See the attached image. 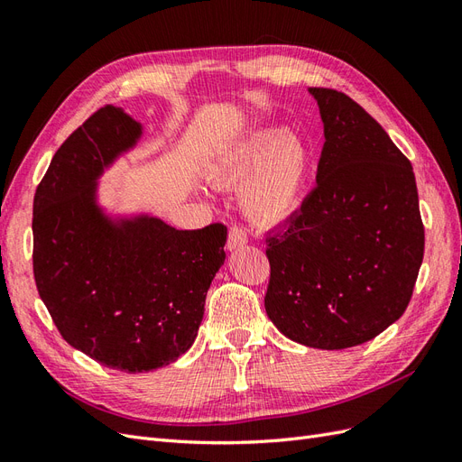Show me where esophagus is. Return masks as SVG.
<instances>
[{
	"label": "esophagus",
	"mask_w": 462,
	"mask_h": 462,
	"mask_svg": "<svg viewBox=\"0 0 462 462\" xmlns=\"http://www.w3.org/2000/svg\"><path fill=\"white\" fill-rule=\"evenodd\" d=\"M246 243H248V236H246L245 229L239 227V226H233L229 229V236H227V250H229V253H233V250H239Z\"/></svg>",
	"instance_id": "esophagus-1"
}]
</instances>
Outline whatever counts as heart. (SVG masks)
<instances>
[{"mask_svg":"<svg viewBox=\"0 0 462 462\" xmlns=\"http://www.w3.org/2000/svg\"><path fill=\"white\" fill-rule=\"evenodd\" d=\"M310 175V152L297 134L275 127L253 129L208 165L216 185H241L243 212L273 227L295 216Z\"/></svg>","mask_w":462,"mask_h":462,"instance_id":"heart-1","label":"heart"}]
</instances>
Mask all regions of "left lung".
<instances>
[{
  "label": "left lung",
  "instance_id": "obj_1",
  "mask_svg": "<svg viewBox=\"0 0 462 462\" xmlns=\"http://www.w3.org/2000/svg\"><path fill=\"white\" fill-rule=\"evenodd\" d=\"M326 143L316 189L268 236L265 312L291 341L339 351L397 321L424 258L411 162L370 114L329 88H309Z\"/></svg>",
  "mask_w": 462,
  "mask_h": 462
}]
</instances>
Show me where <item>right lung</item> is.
<instances>
[{
    "mask_svg": "<svg viewBox=\"0 0 462 462\" xmlns=\"http://www.w3.org/2000/svg\"><path fill=\"white\" fill-rule=\"evenodd\" d=\"M143 134L123 107L97 109L55 152L32 214L34 279L53 324L77 351L129 374L192 346L227 241L221 223L179 231L100 202L102 175Z\"/></svg>",
    "mask_w": 462,
    "mask_h": 462,
    "instance_id": "right-lung-1",
    "label": "right lung"
}]
</instances>
